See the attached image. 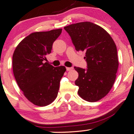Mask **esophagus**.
Listing matches in <instances>:
<instances>
[{"instance_id": "1", "label": "esophagus", "mask_w": 134, "mask_h": 134, "mask_svg": "<svg viewBox=\"0 0 134 134\" xmlns=\"http://www.w3.org/2000/svg\"><path fill=\"white\" fill-rule=\"evenodd\" d=\"M73 69L72 67H66V70L67 71H70Z\"/></svg>"}]
</instances>
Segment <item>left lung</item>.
<instances>
[{
  "label": "left lung",
  "instance_id": "8db88e82",
  "mask_svg": "<svg viewBox=\"0 0 134 134\" xmlns=\"http://www.w3.org/2000/svg\"><path fill=\"white\" fill-rule=\"evenodd\" d=\"M77 51L86 52L87 69L74 67L79 76L75 84L80 97L95 102L107 95L116 79L118 65L116 45L105 30L90 22L65 27Z\"/></svg>",
  "mask_w": 134,
  "mask_h": 134
}]
</instances>
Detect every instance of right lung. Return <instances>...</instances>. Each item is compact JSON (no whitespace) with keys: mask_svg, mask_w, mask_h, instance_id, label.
<instances>
[{"mask_svg":"<svg viewBox=\"0 0 134 134\" xmlns=\"http://www.w3.org/2000/svg\"><path fill=\"white\" fill-rule=\"evenodd\" d=\"M62 30L32 33L18 45L13 53V71L17 84L26 98L37 106L53 102L66 70L64 66L54 67L46 62Z\"/></svg>","mask_w":134,"mask_h":134,"instance_id":"1","label":"right lung"}]
</instances>
